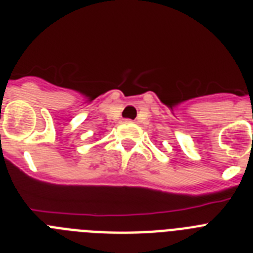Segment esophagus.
Returning a JSON list of instances; mask_svg holds the SVG:
<instances>
[{"mask_svg":"<svg viewBox=\"0 0 253 253\" xmlns=\"http://www.w3.org/2000/svg\"><path fill=\"white\" fill-rule=\"evenodd\" d=\"M124 123H131V120H129V119H125V120H124Z\"/></svg>","mask_w":253,"mask_h":253,"instance_id":"1","label":"esophagus"}]
</instances>
